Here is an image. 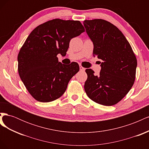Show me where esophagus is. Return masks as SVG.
Returning a JSON list of instances; mask_svg holds the SVG:
<instances>
[{
    "instance_id": "34e87169",
    "label": "esophagus",
    "mask_w": 149,
    "mask_h": 149,
    "mask_svg": "<svg viewBox=\"0 0 149 149\" xmlns=\"http://www.w3.org/2000/svg\"><path fill=\"white\" fill-rule=\"evenodd\" d=\"M79 69L81 71H84L85 70V68H83L82 66H79Z\"/></svg>"
}]
</instances>
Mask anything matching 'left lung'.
Instances as JSON below:
<instances>
[{"label": "left lung", "instance_id": "obj_1", "mask_svg": "<svg viewBox=\"0 0 149 149\" xmlns=\"http://www.w3.org/2000/svg\"><path fill=\"white\" fill-rule=\"evenodd\" d=\"M86 31L93 43V56L102 60L100 75L86 69L84 90L93 101L112 106L128 93L136 78L137 62L129 43L118 27L102 19L84 20Z\"/></svg>", "mask_w": 149, "mask_h": 149}]
</instances>
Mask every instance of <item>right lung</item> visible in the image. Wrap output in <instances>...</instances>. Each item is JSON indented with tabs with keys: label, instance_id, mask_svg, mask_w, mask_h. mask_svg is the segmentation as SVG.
Masks as SVG:
<instances>
[{
	"label": "right lung",
	"instance_id": "obj_1",
	"mask_svg": "<svg viewBox=\"0 0 149 149\" xmlns=\"http://www.w3.org/2000/svg\"><path fill=\"white\" fill-rule=\"evenodd\" d=\"M84 31L79 21L57 19L38 25L29 35L18 55V71L36 100L50 102L64 94L79 66L76 62L62 64L57 55L65 56L71 39Z\"/></svg>",
	"mask_w": 149,
	"mask_h": 149
}]
</instances>
